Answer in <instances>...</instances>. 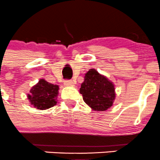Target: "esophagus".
Here are the masks:
<instances>
[{"instance_id":"34e87169","label":"esophagus","mask_w":160,"mask_h":160,"mask_svg":"<svg viewBox=\"0 0 160 160\" xmlns=\"http://www.w3.org/2000/svg\"><path fill=\"white\" fill-rule=\"evenodd\" d=\"M64 85H65V86H67V87L74 86V83H73V82H72V80H65Z\"/></svg>"}]
</instances>
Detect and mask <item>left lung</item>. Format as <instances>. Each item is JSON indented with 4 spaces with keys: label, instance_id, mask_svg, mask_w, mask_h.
Segmentation results:
<instances>
[{
    "label": "left lung",
    "instance_id": "8db88e82",
    "mask_svg": "<svg viewBox=\"0 0 160 160\" xmlns=\"http://www.w3.org/2000/svg\"><path fill=\"white\" fill-rule=\"evenodd\" d=\"M80 93L85 103L95 111H105L110 108L116 96L114 84L94 69L85 74Z\"/></svg>",
    "mask_w": 160,
    "mask_h": 160
}]
</instances>
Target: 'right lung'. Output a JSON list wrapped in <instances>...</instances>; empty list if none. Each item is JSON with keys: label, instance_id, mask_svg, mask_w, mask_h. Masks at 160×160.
<instances>
[{"label": "right lung", "instance_id": "obj_1", "mask_svg": "<svg viewBox=\"0 0 160 160\" xmlns=\"http://www.w3.org/2000/svg\"><path fill=\"white\" fill-rule=\"evenodd\" d=\"M58 86L44 80H40L30 90L28 98L30 103L38 109H47L56 105Z\"/></svg>", "mask_w": 160, "mask_h": 160}]
</instances>
